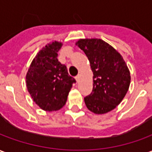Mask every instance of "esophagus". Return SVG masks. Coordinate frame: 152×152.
<instances>
[{"label":"esophagus","instance_id":"obj_1","mask_svg":"<svg viewBox=\"0 0 152 152\" xmlns=\"http://www.w3.org/2000/svg\"><path fill=\"white\" fill-rule=\"evenodd\" d=\"M80 79V75H78V76H76V80L77 82H79Z\"/></svg>","mask_w":152,"mask_h":152}]
</instances>
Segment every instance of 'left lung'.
Wrapping results in <instances>:
<instances>
[{
    "mask_svg": "<svg viewBox=\"0 0 152 152\" xmlns=\"http://www.w3.org/2000/svg\"><path fill=\"white\" fill-rule=\"evenodd\" d=\"M76 45L88 57L94 74L92 93L85 98L87 108L99 115L111 112L129 88L127 64L117 50L101 39H80Z\"/></svg>",
    "mask_w": 152,
    "mask_h": 152,
    "instance_id": "left-lung-1",
    "label": "left lung"
}]
</instances>
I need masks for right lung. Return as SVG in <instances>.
I'll use <instances>...</instances> for the list:
<instances>
[{"label":"right lung","mask_w":152,"mask_h":152,"mask_svg":"<svg viewBox=\"0 0 152 152\" xmlns=\"http://www.w3.org/2000/svg\"><path fill=\"white\" fill-rule=\"evenodd\" d=\"M63 45L54 40L36 55L26 75L27 88L36 104L46 112L58 111L66 104L67 96L76 80L66 66L57 58Z\"/></svg>","instance_id":"obj_1"}]
</instances>
